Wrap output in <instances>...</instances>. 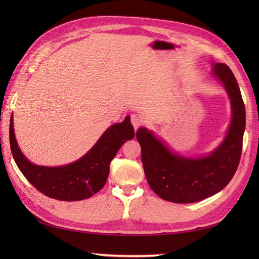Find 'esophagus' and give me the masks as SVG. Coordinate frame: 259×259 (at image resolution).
<instances>
[{
	"label": "esophagus",
	"mask_w": 259,
	"mask_h": 259,
	"mask_svg": "<svg viewBox=\"0 0 259 259\" xmlns=\"http://www.w3.org/2000/svg\"><path fill=\"white\" fill-rule=\"evenodd\" d=\"M131 123H133L135 130H137L142 123L141 117H139L138 114H133V115H131Z\"/></svg>",
	"instance_id": "esophagus-1"
}]
</instances>
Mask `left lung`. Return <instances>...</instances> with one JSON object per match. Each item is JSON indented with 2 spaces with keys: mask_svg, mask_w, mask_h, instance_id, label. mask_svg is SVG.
<instances>
[{
  "mask_svg": "<svg viewBox=\"0 0 259 259\" xmlns=\"http://www.w3.org/2000/svg\"><path fill=\"white\" fill-rule=\"evenodd\" d=\"M212 65L211 73L224 85L232 106L228 131L216 149L196 158L180 156L151 130L141 126L137 131L148 184L164 200L190 203L213 196L229 184L239 164L246 125L245 104L232 70L224 63Z\"/></svg>",
  "mask_w": 259,
  "mask_h": 259,
  "instance_id": "obj_1",
  "label": "left lung"
}]
</instances>
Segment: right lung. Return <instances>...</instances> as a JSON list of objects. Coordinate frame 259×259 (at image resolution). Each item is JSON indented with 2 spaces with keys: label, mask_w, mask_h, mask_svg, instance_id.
I'll return each instance as SVG.
<instances>
[{
  "label": "right lung",
  "mask_w": 259,
  "mask_h": 259,
  "mask_svg": "<svg viewBox=\"0 0 259 259\" xmlns=\"http://www.w3.org/2000/svg\"><path fill=\"white\" fill-rule=\"evenodd\" d=\"M135 137L130 117L110 125L91 149L78 160L59 167L38 166L22 153L10 121V146L16 166L29 183L53 199L76 201L90 198L106 185L110 162L126 140Z\"/></svg>",
  "instance_id": "obj_1"
}]
</instances>
